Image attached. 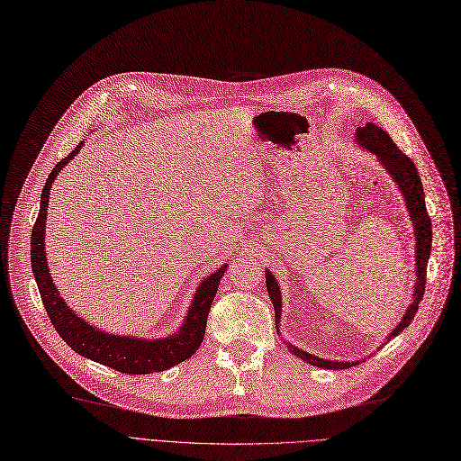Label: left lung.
<instances>
[{
  "instance_id": "obj_1",
  "label": "left lung",
  "mask_w": 461,
  "mask_h": 461,
  "mask_svg": "<svg viewBox=\"0 0 461 461\" xmlns=\"http://www.w3.org/2000/svg\"><path fill=\"white\" fill-rule=\"evenodd\" d=\"M357 140L358 145L366 147L370 152H374L377 156V160L384 164V167L391 173L394 183L399 185L401 193L404 194L406 200V208L410 212V219L414 221V234H416V285H414V294H411V303L406 309V314L402 316L401 324L393 330V333H389V339H393L396 333H401L411 321L420 309V301L423 299V292H425V276H427V261H429L431 256V242H433V230H431V217L427 213L425 208V194H423V185L420 179V173L414 166V162L394 145L393 139L387 135V131H384L382 128H377L374 123H366L364 128L357 130ZM265 278H267V290L268 295L273 299L275 305V319L276 324L280 321V288L275 280V276L265 271ZM288 351L295 357H299L301 360H305L312 366H321V368H328V370H343V368H351V362H333V360H324L319 357H312L305 351H299L297 347L285 343Z\"/></svg>"
}]
</instances>
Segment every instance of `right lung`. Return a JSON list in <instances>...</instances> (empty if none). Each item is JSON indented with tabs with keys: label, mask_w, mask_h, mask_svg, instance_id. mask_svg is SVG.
Wrapping results in <instances>:
<instances>
[{
	"label": "right lung",
	"mask_w": 461,
	"mask_h": 461,
	"mask_svg": "<svg viewBox=\"0 0 461 461\" xmlns=\"http://www.w3.org/2000/svg\"><path fill=\"white\" fill-rule=\"evenodd\" d=\"M84 142L68 154L51 169L50 177L45 181L41 190V202H40V213L34 227H32V240H30V261L32 271L38 284V290L43 301V307L50 314V321L57 330L59 336L72 347L77 355L91 358L95 362H101L104 366L118 370L122 374H150V372H164L176 364L193 357L203 339L205 322H208V314L212 309V301L217 294L219 280L223 278L227 265L219 268L217 273L205 278L196 292V297L190 305V311L183 322V328L176 336L166 339H139L128 336H113V333H104L95 330L87 322H84L76 312L68 309V305L62 301L59 290L50 275V267L45 259V217H47V205H50V193L51 183L55 181L57 173L65 167L72 158L79 152Z\"/></svg>",
	"instance_id": "add662e5"
}]
</instances>
